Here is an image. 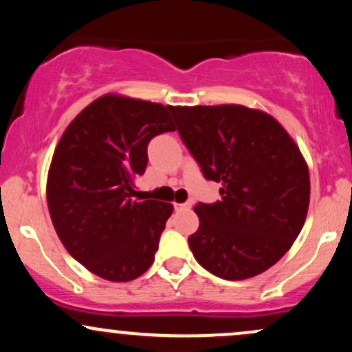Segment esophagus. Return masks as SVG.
Listing matches in <instances>:
<instances>
[{
  "label": "esophagus",
  "mask_w": 352,
  "mask_h": 352,
  "mask_svg": "<svg viewBox=\"0 0 352 352\" xmlns=\"http://www.w3.org/2000/svg\"><path fill=\"white\" fill-rule=\"evenodd\" d=\"M192 205L190 204H175V210H188Z\"/></svg>",
  "instance_id": "esophagus-1"
}]
</instances>
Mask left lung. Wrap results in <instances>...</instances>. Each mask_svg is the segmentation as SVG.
Returning a JSON list of instances; mask_svg holds the SVG:
<instances>
[{"instance_id":"1","label":"left lung","mask_w":352,"mask_h":352,"mask_svg":"<svg viewBox=\"0 0 352 352\" xmlns=\"http://www.w3.org/2000/svg\"><path fill=\"white\" fill-rule=\"evenodd\" d=\"M177 129L205 179L221 182V200L199 204L188 245L218 278L266 272L292 248L309 207V170L286 129L240 104L170 106Z\"/></svg>"}]
</instances>
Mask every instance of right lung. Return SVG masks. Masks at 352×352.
Listing matches in <instances>:
<instances>
[{
  "label": "right lung",
  "instance_id": "right-lung-1",
  "mask_svg": "<svg viewBox=\"0 0 352 352\" xmlns=\"http://www.w3.org/2000/svg\"><path fill=\"white\" fill-rule=\"evenodd\" d=\"M170 106L104 94L60 135L46 182L51 221L72 258L99 278L124 283L153 263L173 205L135 200L152 137L175 131Z\"/></svg>",
  "mask_w": 352,
  "mask_h": 352
}]
</instances>
